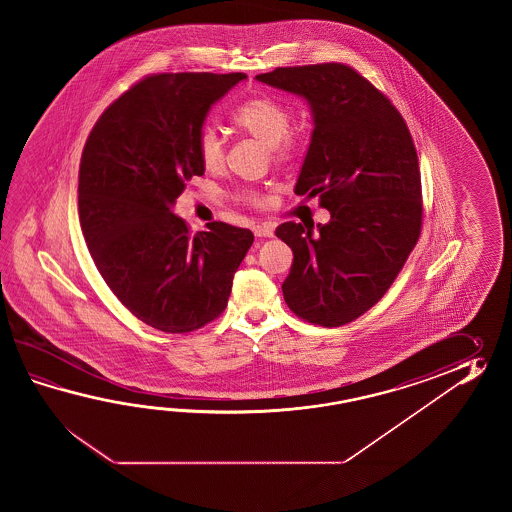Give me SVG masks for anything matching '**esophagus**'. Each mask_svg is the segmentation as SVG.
I'll list each match as a JSON object with an SVG mask.
<instances>
[{"label": "esophagus", "instance_id": "obj_1", "mask_svg": "<svg viewBox=\"0 0 512 512\" xmlns=\"http://www.w3.org/2000/svg\"><path fill=\"white\" fill-rule=\"evenodd\" d=\"M252 230H254V236L260 238V240L274 236V230H272L271 225H256Z\"/></svg>", "mask_w": 512, "mask_h": 512}]
</instances>
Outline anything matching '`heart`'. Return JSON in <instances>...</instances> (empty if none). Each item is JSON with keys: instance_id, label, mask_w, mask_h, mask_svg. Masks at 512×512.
Wrapping results in <instances>:
<instances>
[{"instance_id": "b5f03b06", "label": "heart", "mask_w": 512, "mask_h": 512, "mask_svg": "<svg viewBox=\"0 0 512 512\" xmlns=\"http://www.w3.org/2000/svg\"><path fill=\"white\" fill-rule=\"evenodd\" d=\"M234 124L243 133L265 144L276 161L287 163L296 155V141L287 137L291 130V113L276 100L267 97L247 100L234 113ZM197 153L203 166L210 172H216L225 164V142L219 137L218 131L214 128L201 131ZM247 199L254 205H265V197L258 194H247Z\"/></svg>"}]
</instances>
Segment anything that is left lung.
<instances>
[{
	"label": "left lung",
	"instance_id": "obj_1",
	"mask_svg": "<svg viewBox=\"0 0 512 512\" xmlns=\"http://www.w3.org/2000/svg\"><path fill=\"white\" fill-rule=\"evenodd\" d=\"M258 82L304 98L313 131L294 194L320 196L326 225L287 221L293 249L283 298L294 315L337 327L381 300L421 234V172L392 102L344 64L278 67Z\"/></svg>",
	"mask_w": 512,
	"mask_h": 512
}]
</instances>
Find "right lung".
Masks as SVG:
<instances>
[{
  "mask_svg": "<svg viewBox=\"0 0 512 512\" xmlns=\"http://www.w3.org/2000/svg\"><path fill=\"white\" fill-rule=\"evenodd\" d=\"M243 73H163L109 106L87 137L78 214L102 278L144 324L190 333L218 318L254 236L221 221L190 234L175 216L185 181L205 174L208 111Z\"/></svg>",
  "mask_w": 512,
  "mask_h": 512,
  "instance_id": "obj_1",
  "label": "right lung"
}]
</instances>
